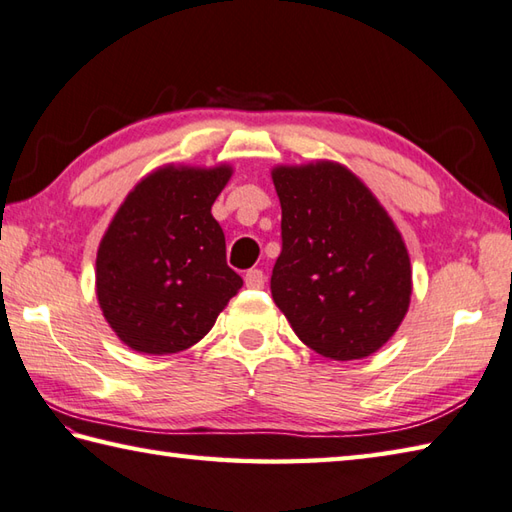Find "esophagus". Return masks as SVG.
I'll return each mask as SVG.
<instances>
[{"instance_id":"esophagus-1","label":"esophagus","mask_w":512,"mask_h":512,"mask_svg":"<svg viewBox=\"0 0 512 512\" xmlns=\"http://www.w3.org/2000/svg\"><path fill=\"white\" fill-rule=\"evenodd\" d=\"M244 281H246L248 288L259 290V288H264V284H266V275L259 268H250L246 277H244Z\"/></svg>"}]
</instances>
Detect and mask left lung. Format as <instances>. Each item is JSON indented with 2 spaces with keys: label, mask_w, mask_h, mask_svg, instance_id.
<instances>
[{
  "label": "left lung",
  "mask_w": 512,
  "mask_h": 512,
  "mask_svg": "<svg viewBox=\"0 0 512 512\" xmlns=\"http://www.w3.org/2000/svg\"><path fill=\"white\" fill-rule=\"evenodd\" d=\"M281 253L277 308L310 350L354 361L380 350L405 319L411 264L396 224L339 162L275 167Z\"/></svg>",
  "instance_id": "obj_1"
}]
</instances>
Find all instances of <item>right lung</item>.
<instances>
[{
  "instance_id": "right-lung-1",
  "label": "right lung",
  "mask_w": 512,
  "mask_h": 512,
  "mask_svg": "<svg viewBox=\"0 0 512 512\" xmlns=\"http://www.w3.org/2000/svg\"><path fill=\"white\" fill-rule=\"evenodd\" d=\"M233 169L160 167L129 191L96 253V297L118 339L176 354L213 328L242 277L211 206Z\"/></svg>"
}]
</instances>
